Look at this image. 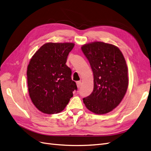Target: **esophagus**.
Returning a JSON list of instances; mask_svg holds the SVG:
<instances>
[{"mask_svg":"<svg viewBox=\"0 0 151 151\" xmlns=\"http://www.w3.org/2000/svg\"><path fill=\"white\" fill-rule=\"evenodd\" d=\"M76 84H77V88H80L81 86V81H77V82H76Z\"/></svg>","mask_w":151,"mask_h":151,"instance_id":"obj_1","label":"esophagus"}]
</instances>
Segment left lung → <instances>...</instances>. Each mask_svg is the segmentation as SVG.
I'll return each instance as SVG.
<instances>
[{
    "instance_id": "1",
    "label": "left lung",
    "mask_w": 151,
    "mask_h": 151,
    "mask_svg": "<svg viewBox=\"0 0 151 151\" xmlns=\"http://www.w3.org/2000/svg\"><path fill=\"white\" fill-rule=\"evenodd\" d=\"M81 49L94 76L93 91L83 102L96 114L110 112L120 103L129 85L125 58L115 45L101 42L85 44Z\"/></svg>"
}]
</instances>
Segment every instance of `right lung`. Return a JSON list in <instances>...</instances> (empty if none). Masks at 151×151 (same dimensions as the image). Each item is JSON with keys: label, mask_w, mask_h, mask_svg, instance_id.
I'll return each mask as SVG.
<instances>
[{"label": "right lung", "mask_w": 151, "mask_h": 151, "mask_svg": "<svg viewBox=\"0 0 151 151\" xmlns=\"http://www.w3.org/2000/svg\"><path fill=\"white\" fill-rule=\"evenodd\" d=\"M74 47L72 43L44 44L31 58L27 70L29 96L35 106L46 114L62 111L77 88L65 64Z\"/></svg>", "instance_id": "1"}]
</instances>
